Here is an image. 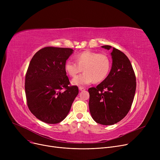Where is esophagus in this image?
Returning <instances> with one entry per match:
<instances>
[{"label": "esophagus", "mask_w": 160, "mask_h": 160, "mask_svg": "<svg viewBox=\"0 0 160 160\" xmlns=\"http://www.w3.org/2000/svg\"><path fill=\"white\" fill-rule=\"evenodd\" d=\"M78 89H79V90L81 91H83L86 90V88H83V87H79Z\"/></svg>", "instance_id": "esophagus-1"}]
</instances>
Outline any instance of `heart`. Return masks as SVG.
<instances>
[{
    "instance_id": "1",
    "label": "heart",
    "mask_w": 160,
    "mask_h": 160,
    "mask_svg": "<svg viewBox=\"0 0 160 160\" xmlns=\"http://www.w3.org/2000/svg\"><path fill=\"white\" fill-rule=\"evenodd\" d=\"M76 61L67 60L64 65L67 74L71 77H75L83 71L82 74L74 78L71 83L75 86H86L94 82L103 81L108 77L111 68V61L104 54L86 50L75 57Z\"/></svg>"
}]
</instances>
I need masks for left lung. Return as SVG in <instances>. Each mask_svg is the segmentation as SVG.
I'll return each instance as SVG.
<instances>
[{
	"mask_svg": "<svg viewBox=\"0 0 160 160\" xmlns=\"http://www.w3.org/2000/svg\"><path fill=\"white\" fill-rule=\"evenodd\" d=\"M112 65L108 77L96 88H90L89 107L92 118L100 124L112 125L121 121L132 106L136 79L128 57L110 45Z\"/></svg>",
	"mask_w": 160,
	"mask_h": 160,
	"instance_id": "left-lung-1",
	"label": "left lung"
}]
</instances>
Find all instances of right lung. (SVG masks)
Masks as SVG:
<instances>
[{"mask_svg": "<svg viewBox=\"0 0 160 160\" xmlns=\"http://www.w3.org/2000/svg\"><path fill=\"white\" fill-rule=\"evenodd\" d=\"M69 48L47 47L33 56L25 77L27 105L40 121L57 124L68 115L78 88L70 86L64 65L73 53Z\"/></svg>", "mask_w": 160, "mask_h": 160, "instance_id": "obj_1", "label": "right lung"}]
</instances>
